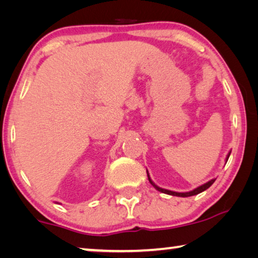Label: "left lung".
Here are the masks:
<instances>
[{
  "label": "left lung",
  "instance_id": "1",
  "mask_svg": "<svg viewBox=\"0 0 258 258\" xmlns=\"http://www.w3.org/2000/svg\"><path fill=\"white\" fill-rule=\"evenodd\" d=\"M230 154H231V151H229V154L226 155L225 164H226V161H228V159H229ZM147 174H148V180H149V182L151 183V184L154 185V187H155L156 190H158V191H160V192H163V194H166V195H169V196H176V197H183V198H185V197H191V196H196V195L200 194V192H203V191H205V190H207L208 187L211 186V185L213 184V183L215 182V180H216V178H212L211 181H208V182H206V183H204V184H202V185L198 186V187H196V189L191 190V191H187V192H176V191H171V190H167V189H163V187H160V186H158V185H156L155 183H154V181L151 180V177H150V175H149V173H148V171H147Z\"/></svg>",
  "mask_w": 258,
  "mask_h": 258
}]
</instances>
